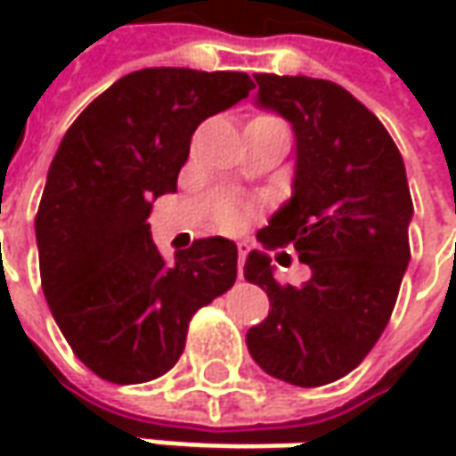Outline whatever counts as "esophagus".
Wrapping results in <instances>:
<instances>
[{"label": "esophagus", "instance_id": "esophagus-1", "mask_svg": "<svg viewBox=\"0 0 456 456\" xmlns=\"http://www.w3.org/2000/svg\"><path fill=\"white\" fill-rule=\"evenodd\" d=\"M246 256H248V246H246V243H238V276L243 273V264H246Z\"/></svg>", "mask_w": 456, "mask_h": 456}]
</instances>
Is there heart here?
<instances>
[{
	"mask_svg": "<svg viewBox=\"0 0 456 456\" xmlns=\"http://www.w3.org/2000/svg\"><path fill=\"white\" fill-rule=\"evenodd\" d=\"M216 223H218L223 231H236V228H240V223H243V213H240V208L233 205V202H223L218 208V213H216Z\"/></svg>",
	"mask_w": 456,
	"mask_h": 456,
	"instance_id": "heart-1",
	"label": "heart"
}]
</instances>
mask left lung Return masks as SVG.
<instances>
[{"label":"left lung","mask_w":456,"mask_h":456,"mask_svg":"<svg viewBox=\"0 0 456 456\" xmlns=\"http://www.w3.org/2000/svg\"><path fill=\"white\" fill-rule=\"evenodd\" d=\"M258 103L291 121V200L261 228L264 246H294L312 269L302 287L279 284L269 258L248 254L243 276L272 312L246 335L269 376L317 388L358 368L391 320L411 258L406 167L391 134L332 80L256 73Z\"/></svg>","instance_id":"8db88e82"}]
</instances>
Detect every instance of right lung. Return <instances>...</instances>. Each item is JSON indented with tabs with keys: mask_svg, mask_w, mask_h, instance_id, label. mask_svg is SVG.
I'll list each match as a JSON object with an SVG mask.
<instances>
[{
	"mask_svg": "<svg viewBox=\"0 0 456 456\" xmlns=\"http://www.w3.org/2000/svg\"><path fill=\"white\" fill-rule=\"evenodd\" d=\"M233 70L144 68L70 124L35 216L47 306L76 358L109 383H147L180 360L187 327L236 281L238 248L198 238L169 264L151 243V200L177 190L190 139L248 96Z\"/></svg>",
	"mask_w": 456,
	"mask_h": 456,
	"instance_id": "obj_1",
	"label": "right lung"
}]
</instances>
